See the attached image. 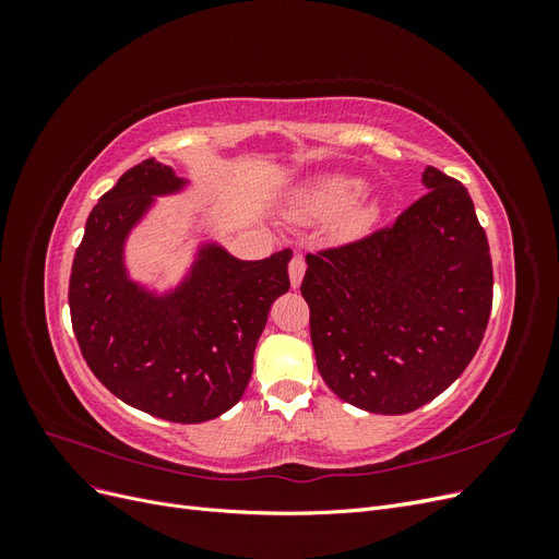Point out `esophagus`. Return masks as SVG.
I'll return each mask as SVG.
<instances>
[{"label": "esophagus", "instance_id": "1", "mask_svg": "<svg viewBox=\"0 0 559 559\" xmlns=\"http://www.w3.org/2000/svg\"><path fill=\"white\" fill-rule=\"evenodd\" d=\"M302 275H306V261H302V257H298V253H296V257L289 263V280H292L294 289H298V286H300Z\"/></svg>", "mask_w": 559, "mask_h": 559}]
</instances>
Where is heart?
<instances>
[{"mask_svg": "<svg viewBox=\"0 0 559 559\" xmlns=\"http://www.w3.org/2000/svg\"><path fill=\"white\" fill-rule=\"evenodd\" d=\"M364 179L357 175L333 173L319 177L310 189L300 195V210L308 216L329 218L341 214L343 233H361L373 226L382 214V202L376 195L361 193Z\"/></svg>", "mask_w": 559, "mask_h": 559, "instance_id": "heart-1", "label": "heart"}]
</instances>
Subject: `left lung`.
<instances>
[{"mask_svg": "<svg viewBox=\"0 0 559 559\" xmlns=\"http://www.w3.org/2000/svg\"><path fill=\"white\" fill-rule=\"evenodd\" d=\"M421 183L429 193L392 228L306 259L319 373L368 413L405 415L443 394L492 310V259L468 191L436 167Z\"/></svg>", "mask_w": 559, "mask_h": 559, "instance_id": "obj_1", "label": "left lung"}]
</instances>
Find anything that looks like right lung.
Wrapping results in <instances>:
<instances>
[{"instance_id": "add662e5", "label": "right lung", "mask_w": 559, "mask_h": 559, "mask_svg": "<svg viewBox=\"0 0 559 559\" xmlns=\"http://www.w3.org/2000/svg\"><path fill=\"white\" fill-rule=\"evenodd\" d=\"M191 179L148 158L93 207L70 277L72 326L83 359L114 396L154 417L198 425L245 394L270 306L289 292L292 249L242 261L210 235L163 286L134 280L126 263L132 230L158 198Z\"/></svg>"}]
</instances>
